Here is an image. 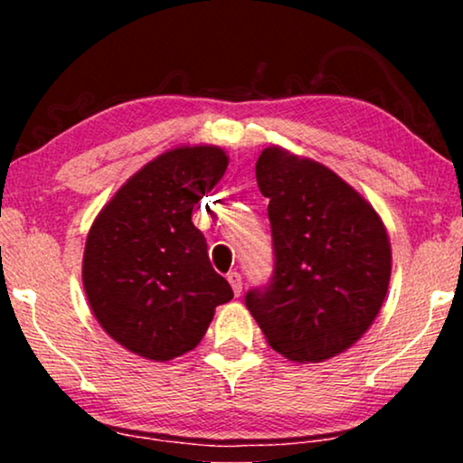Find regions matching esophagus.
I'll use <instances>...</instances> for the list:
<instances>
[{"label":"esophagus","mask_w":463,"mask_h":463,"mask_svg":"<svg viewBox=\"0 0 463 463\" xmlns=\"http://www.w3.org/2000/svg\"><path fill=\"white\" fill-rule=\"evenodd\" d=\"M226 279H229V284L232 286L234 296H241V292H242V278H241V273L239 271H231L229 276H226Z\"/></svg>","instance_id":"1"}]
</instances>
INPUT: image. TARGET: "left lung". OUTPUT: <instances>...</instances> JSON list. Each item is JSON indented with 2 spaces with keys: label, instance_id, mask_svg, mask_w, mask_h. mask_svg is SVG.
<instances>
[{
  "label": "left lung",
  "instance_id": "left-lung-1",
  "mask_svg": "<svg viewBox=\"0 0 463 463\" xmlns=\"http://www.w3.org/2000/svg\"><path fill=\"white\" fill-rule=\"evenodd\" d=\"M255 175L269 198L276 263L245 304L271 349L292 362H325L378 317L392 271L388 232L372 203L317 161L268 146Z\"/></svg>",
  "mask_w": 463,
  "mask_h": 463
}]
</instances>
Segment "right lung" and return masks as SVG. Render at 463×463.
Returning a JSON list of instances; mask_svg holds the SVG:
<instances>
[{
    "label": "right lung",
    "mask_w": 463,
    "mask_h": 463,
    "mask_svg": "<svg viewBox=\"0 0 463 463\" xmlns=\"http://www.w3.org/2000/svg\"><path fill=\"white\" fill-rule=\"evenodd\" d=\"M218 146H179L132 175L93 221L83 288L101 328L155 362L192 351L232 288L214 271L194 208L224 175Z\"/></svg>",
    "instance_id": "right-lung-1"
}]
</instances>
